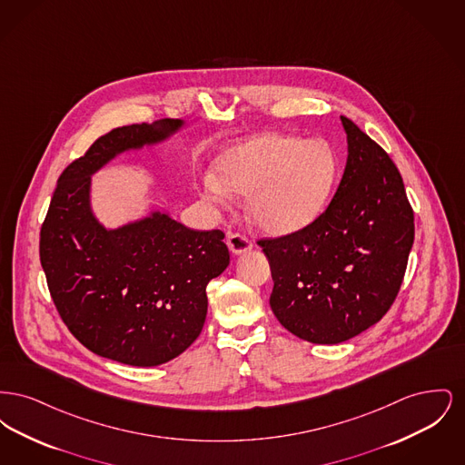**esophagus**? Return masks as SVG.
I'll return each instance as SVG.
<instances>
[{
  "instance_id": "34e87169",
  "label": "esophagus",
  "mask_w": 465,
  "mask_h": 465,
  "mask_svg": "<svg viewBox=\"0 0 465 465\" xmlns=\"http://www.w3.org/2000/svg\"><path fill=\"white\" fill-rule=\"evenodd\" d=\"M226 243H228V249L233 254H242V252L251 251V247H252V243L249 242V239L243 237L241 233H230L228 239H226Z\"/></svg>"
}]
</instances>
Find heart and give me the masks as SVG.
I'll use <instances>...</instances> for the list:
<instances>
[{"label":"heart","mask_w":465,"mask_h":465,"mask_svg":"<svg viewBox=\"0 0 465 465\" xmlns=\"http://www.w3.org/2000/svg\"><path fill=\"white\" fill-rule=\"evenodd\" d=\"M336 176L338 160L328 143L266 134L223 152L216 174L200 179V193L220 207L233 193L249 197L247 214L258 230L288 235L321 216Z\"/></svg>","instance_id":"obj_1"}]
</instances>
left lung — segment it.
Listing matches in <instances>:
<instances>
[{
    "mask_svg": "<svg viewBox=\"0 0 465 465\" xmlns=\"http://www.w3.org/2000/svg\"><path fill=\"white\" fill-rule=\"evenodd\" d=\"M340 118L349 155L328 209L303 230L258 242L273 279L272 312L288 331L321 345L347 341L387 313L415 239L398 167Z\"/></svg>",
    "mask_w": 465,
    "mask_h": 465,
    "instance_id": "obj_1",
    "label": "left lung"
}]
</instances>
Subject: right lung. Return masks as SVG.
<instances>
[{"mask_svg": "<svg viewBox=\"0 0 465 465\" xmlns=\"http://www.w3.org/2000/svg\"><path fill=\"white\" fill-rule=\"evenodd\" d=\"M184 125L167 118L101 135L59 177L40 233L46 284L67 330L94 354L129 366L163 364L199 338L205 288L230 254L222 230L186 228L160 209L106 228L92 211V176Z\"/></svg>", "mask_w": 465, "mask_h": 465, "instance_id": "obj_1", "label": "right lung"}]
</instances>
